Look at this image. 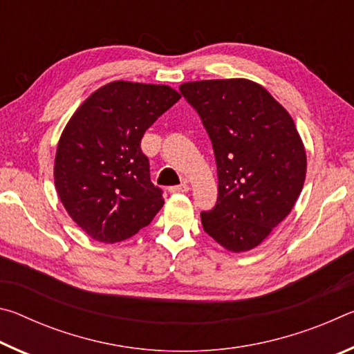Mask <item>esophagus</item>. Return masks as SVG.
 Segmentation results:
<instances>
[{
    "mask_svg": "<svg viewBox=\"0 0 354 354\" xmlns=\"http://www.w3.org/2000/svg\"><path fill=\"white\" fill-rule=\"evenodd\" d=\"M171 194H185L189 190V184L187 183H181L179 185H171L169 189Z\"/></svg>",
    "mask_w": 354,
    "mask_h": 354,
    "instance_id": "obj_1",
    "label": "esophagus"
}]
</instances>
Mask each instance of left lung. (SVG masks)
Masks as SVG:
<instances>
[{
  "instance_id": "obj_1",
  "label": "left lung",
  "mask_w": 354,
  "mask_h": 354,
  "mask_svg": "<svg viewBox=\"0 0 354 354\" xmlns=\"http://www.w3.org/2000/svg\"><path fill=\"white\" fill-rule=\"evenodd\" d=\"M201 118L217 164L218 196L201 212L209 236L230 251H248L295 205L306 153L292 117L248 80L185 82L179 87Z\"/></svg>"
}]
</instances>
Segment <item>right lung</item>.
I'll return each mask as SVG.
<instances>
[{"mask_svg": "<svg viewBox=\"0 0 354 354\" xmlns=\"http://www.w3.org/2000/svg\"><path fill=\"white\" fill-rule=\"evenodd\" d=\"M179 98L169 86L115 81L70 118L57 145L55 184L70 217L95 241L133 237L164 206L140 142Z\"/></svg>", "mask_w": 354, "mask_h": 354, "instance_id": "right-lung-1", "label": "right lung"}]
</instances>
